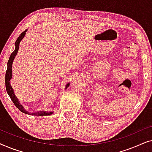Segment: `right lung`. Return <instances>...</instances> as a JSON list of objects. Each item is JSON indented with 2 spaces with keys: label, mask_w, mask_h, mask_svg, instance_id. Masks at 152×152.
<instances>
[{
  "label": "right lung",
  "mask_w": 152,
  "mask_h": 152,
  "mask_svg": "<svg viewBox=\"0 0 152 152\" xmlns=\"http://www.w3.org/2000/svg\"><path fill=\"white\" fill-rule=\"evenodd\" d=\"M28 31V29L23 32L21 34H20V36L18 37V39H16V42H15V49H14V51L11 54L10 57L9 58V60H8L7 62V71H6V74H5V86H6V90H7V92L9 95V96L10 97V98L13 102L14 105L16 106V107L18 108V109L20 110V111L23 112V113H26V114H28V115H38V116H44V115H50L53 113V111H37V112H34V113H29L28 111H27L26 109H24L23 106L22 104H20L19 100H18L17 97H16V95L14 94V89L12 88V87L10 84V80H12V64H13V61L15 58L16 55H17L18 51V48H19V44L20 42L24 38L25 35L26 34V32ZM70 83H68L66 86V88H67L68 86H69Z\"/></svg>",
  "instance_id": "obj_1"
}]
</instances>
